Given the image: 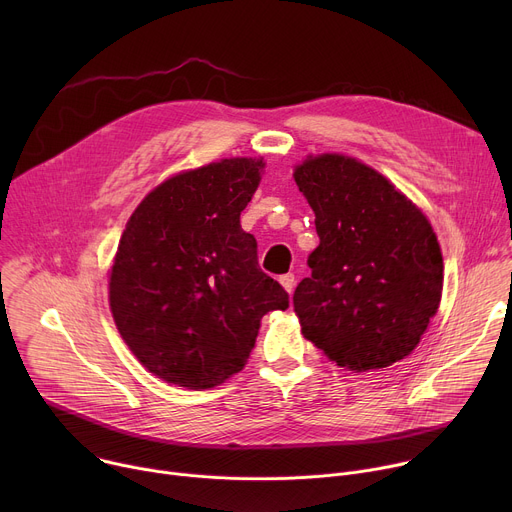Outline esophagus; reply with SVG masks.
<instances>
[{"instance_id": "esophagus-1", "label": "esophagus", "mask_w": 512, "mask_h": 512, "mask_svg": "<svg viewBox=\"0 0 512 512\" xmlns=\"http://www.w3.org/2000/svg\"><path fill=\"white\" fill-rule=\"evenodd\" d=\"M279 283L285 287L287 294H291L294 291V285H296V275L294 273H285L279 277Z\"/></svg>"}]
</instances>
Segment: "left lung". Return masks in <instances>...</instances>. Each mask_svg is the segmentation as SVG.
Returning a JSON list of instances; mask_svg holds the SVG:
<instances>
[{
  "mask_svg": "<svg viewBox=\"0 0 512 512\" xmlns=\"http://www.w3.org/2000/svg\"><path fill=\"white\" fill-rule=\"evenodd\" d=\"M294 178L320 237L312 275L294 294L302 334L338 367H391L419 344L442 300L444 259L429 221L385 176L346 156H310Z\"/></svg>",
  "mask_w": 512,
  "mask_h": 512,
  "instance_id": "left-lung-1",
  "label": "left lung"
}]
</instances>
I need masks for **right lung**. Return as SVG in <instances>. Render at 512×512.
Returning a JSON list of instances; mask_svg holds the SVG:
<instances>
[{
  "mask_svg": "<svg viewBox=\"0 0 512 512\" xmlns=\"http://www.w3.org/2000/svg\"><path fill=\"white\" fill-rule=\"evenodd\" d=\"M261 168L231 158L182 172L141 200L121 235L113 320L143 367L172 385L210 389L243 371L261 318L289 306L239 221Z\"/></svg>",
  "mask_w": 512,
  "mask_h": 512,
  "instance_id": "add662e5",
  "label": "right lung"
}]
</instances>
